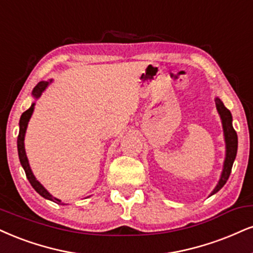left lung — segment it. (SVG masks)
<instances>
[{
  "mask_svg": "<svg viewBox=\"0 0 253 253\" xmlns=\"http://www.w3.org/2000/svg\"><path fill=\"white\" fill-rule=\"evenodd\" d=\"M215 107H217L218 114L220 117L221 125H223V132H224V140H225V159L223 165V171H221L220 178L215 185L209 197L213 196L217 193L221 187L226 184L227 179H229L231 169H232L233 161L237 156V148H238V136H237L236 130L232 126V114L231 112L224 106L223 101L217 96L215 97Z\"/></svg>",
  "mask_w": 253,
  "mask_h": 253,
  "instance_id": "8db88e82",
  "label": "left lung"
}]
</instances>
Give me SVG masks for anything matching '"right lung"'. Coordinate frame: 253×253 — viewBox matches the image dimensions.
Returning <instances> with one entry per match:
<instances>
[{"label":"right lung","mask_w":253,"mask_h":253,"mask_svg":"<svg viewBox=\"0 0 253 253\" xmlns=\"http://www.w3.org/2000/svg\"><path fill=\"white\" fill-rule=\"evenodd\" d=\"M51 81L53 80L39 82V84L35 86L34 89H33V93H32L33 97H34L35 100H38L39 97L42 95V93L44 92L45 88L49 86V84ZM34 108H35V101L32 103V106H30V107L27 109L24 113H22V115H21V118H20V123H19L20 132H19V136H17V152H19L20 163L23 167L24 172H26L27 179L29 180L30 185H32L33 188H34V190L40 194V196L43 197L44 199L51 200V202L59 204V205H66V204H63L60 199H57V198L51 196V194L48 192L47 190H45L43 185H42L41 182H40L38 179L35 178L34 173H33L32 169H30L28 158H27V154H26V148H24V136H26L27 127H28V123H29L30 118H32L33 112H34Z\"/></svg>","instance_id":"right-lung-1"}]
</instances>
